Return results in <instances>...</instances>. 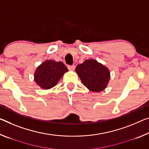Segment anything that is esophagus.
<instances>
[{"mask_svg":"<svg viewBox=\"0 0 149 149\" xmlns=\"http://www.w3.org/2000/svg\"><path fill=\"white\" fill-rule=\"evenodd\" d=\"M75 68V66L74 65H68V68L70 70H74Z\"/></svg>","mask_w":149,"mask_h":149,"instance_id":"esophagus-1","label":"esophagus"}]
</instances>
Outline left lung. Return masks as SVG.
<instances>
[{"mask_svg": "<svg viewBox=\"0 0 149 149\" xmlns=\"http://www.w3.org/2000/svg\"><path fill=\"white\" fill-rule=\"evenodd\" d=\"M75 72L84 86L94 92L103 91L110 78L108 68L95 60H87L77 65Z\"/></svg>", "mask_w": 149, "mask_h": 149, "instance_id": "obj_1", "label": "left lung"}]
</instances>
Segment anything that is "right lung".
Returning <instances> with one entry per match:
<instances>
[{"label":"right lung","mask_w":149,"mask_h":149,"mask_svg":"<svg viewBox=\"0 0 149 149\" xmlns=\"http://www.w3.org/2000/svg\"><path fill=\"white\" fill-rule=\"evenodd\" d=\"M68 70L62 62L46 60L38 67L34 74L36 83L42 89H48L58 84Z\"/></svg>","instance_id":"obj_1"}]
</instances>
